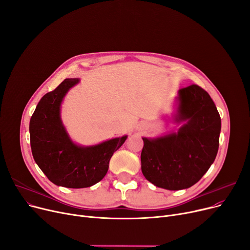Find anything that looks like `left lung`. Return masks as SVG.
<instances>
[{
	"instance_id": "obj_1",
	"label": "left lung",
	"mask_w": 250,
	"mask_h": 250,
	"mask_svg": "<svg viewBox=\"0 0 250 250\" xmlns=\"http://www.w3.org/2000/svg\"><path fill=\"white\" fill-rule=\"evenodd\" d=\"M175 122H185L176 133L143 138L142 172L154 186L169 190L195 185L213 164L219 149L221 117L216 105L200 86L178 91Z\"/></svg>"
}]
</instances>
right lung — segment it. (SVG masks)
Wrapping results in <instances>:
<instances>
[{"label":"right lung","instance_id":"add662e5","mask_svg":"<svg viewBox=\"0 0 250 250\" xmlns=\"http://www.w3.org/2000/svg\"><path fill=\"white\" fill-rule=\"evenodd\" d=\"M79 79H64L46 93L31 116L29 132L34 161L46 177L59 187L83 188L94 186L107 173L113 153L127 136L90 147L78 146L65 132L61 120V103Z\"/></svg>","mask_w":250,"mask_h":250}]
</instances>
